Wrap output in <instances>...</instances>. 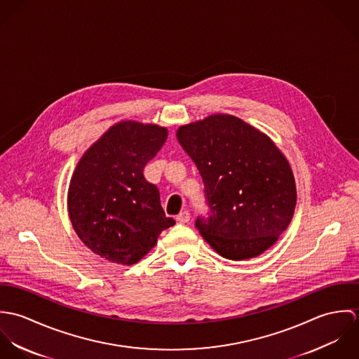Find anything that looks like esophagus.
Returning <instances> with one entry per match:
<instances>
[{"label": "esophagus", "instance_id": "obj_1", "mask_svg": "<svg viewBox=\"0 0 359 359\" xmlns=\"http://www.w3.org/2000/svg\"><path fill=\"white\" fill-rule=\"evenodd\" d=\"M189 219H191L189 211H181V212L177 215V221L181 222V224H185V222H188Z\"/></svg>", "mask_w": 359, "mask_h": 359}]
</instances>
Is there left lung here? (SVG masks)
Instances as JSON below:
<instances>
[{
  "label": "left lung",
  "mask_w": 359,
  "mask_h": 359,
  "mask_svg": "<svg viewBox=\"0 0 359 359\" xmlns=\"http://www.w3.org/2000/svg\"><path fill=\"white\" fill-rule=\"evenodd\" d=\"M177 140L205 184L210 215L198 217L196 228L205 242L233 261L268 250L297 201L290 164L272 140L231 114L181 126Z\"/></svg>",
  "instance_id": "left-lung-1"
}]
</instances>
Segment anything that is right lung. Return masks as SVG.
<instances>
[{
    "mask_svg": "<svg viewBox=\"0 0 359 359\" xmlns=\"http://www.w3.org/2000/svg\"><path fill=\"white\" fill-rule=\"evenodd\" d=\"M167 134L156 124L120 121L77 163L67 210L76 233L95 255L135 264L154 249L161 231L175 224L164 214L157 187L144 177Z\"/></svg>",
    "mask_w": 359,
    "mask_h": 359,
    "instance_id": "obj_1",
    "label": "right lung"
}]
</instances>
